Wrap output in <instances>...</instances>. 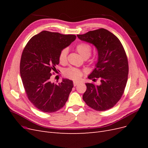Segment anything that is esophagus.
Masks as SVG:
<instances>
[{
	"label": "esophagus",
	"mask_w": 148,
	"mask_h": 148,
	"mask_svg": "<svg viewBox=\"0 0 148 148\" xmlns=\"http://www.w3.org/2000/svg\"><path fill=\"white\" fill-rule=\"evenodd\" d=\"M79 83V82H73V86H77V85H78Z\"/></svg>",
	"instance_id": "1"
}]
</instances>
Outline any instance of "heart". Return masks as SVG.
Here are the masks:
<instances>
[{
	"label": "heart",
	"instance_id": "heart-1",
	"mask_svg": "<svg viewBox=\"0 0 148 148\" xmlns=\"http://www.w3.org/2000/svg\"><path fill=\"white\" fill-rule=\"evenodd\" d=\"M76 51L78 52L79 54L81 56L83 59H88L90 57L91 54L92 49L91 47L85 42H79L75 46ZM68 54V50L65 48L62 49L59 53V60L60 64H65L66 62V57ZM64 75L66 78H70L73 80H78L83 75L82 71L76 68H69L64 70Z\"/></svg>",
	"mask_w": 148,
	"mask_h": 148
}]
</instances>
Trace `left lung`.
Listing matches in <instances>:
<instances>
[{"instance_id":"1","label":"left lung","mask_w":148,"mask_h":148,"mask_svg":"<svg viewBox=\"0 0 148 148\" xmlns=\"http://www.w3.org/2000/svg\"><path fill=\"white\" fill-rule=\"evenodd\" d=\"M77 36L96 47L97 62L88 78L94 82L99 78L101 82L99 85L86 83L87 89L83 99L96 110L111 109L122 97L127 82L128 63L125 49L118 38L104 28Z\"/></svg>"}]
</instances>
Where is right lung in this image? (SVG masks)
I'll return each mask as SVG.
<instances>
[{
	"instance_id": "obj_1",
	"label": "right lung",
	"mask_w": 148,
	"mask_h": 148,
	"mask_svg": "<svg viewBox=\"0 0 148 148\" xmlns=\"http://www.w3.org/2000/svg\"><path fill=\"white\" fill-rule=\"evenodd\" d=\"M76 38L73 34L42 31L30 39L22 52L20 70L26 93L30 102L44 112L59 110L69 99L73 82L63 79L57 84L50 78L59 64L60 52Z\"/></svg>"
}]
</instances>
